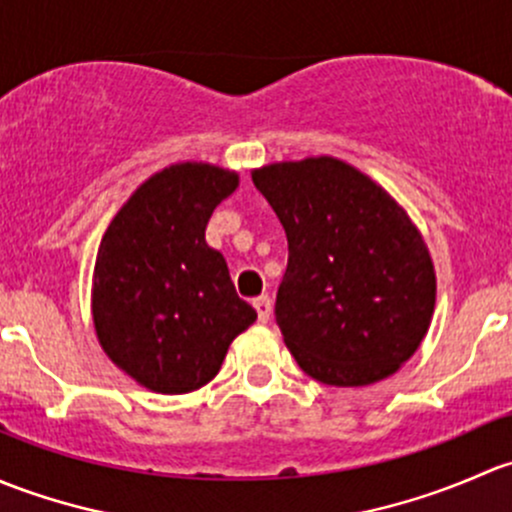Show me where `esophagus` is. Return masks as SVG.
Listing matches in <instances>:
<instances>
[{
    "label": "esophagus",
    "instance_id": "obj_1",
    "mask_svg": "<svg viewBox=\"0 0 512 512\" xmlns=\"http://www.w3.org/2000/svg\"><path fill=\"white\" fill-rule=\"evenodd\" d=\"M254 308L258 313V320H261V323H268V318H271L273 313L271 298H268V295H258V298H254Z\"/></svg>",
    "mask_w": 512,
    "mask_h": 512
}]
</instances>
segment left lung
<instances>
[{"mask_svg":"<svg viewBox=\"0 0 512 512\" xmlns=\"http://www.w3.org/2000/svg\"><path fill=\"white\" fill-rule=\"evenodd\" d=\"M288 236L276 298L283 342L330 387L392 377L419 350L436 305V268L407 209L333 155L251 170Z\"/></svg>","mask_w":512,"mask_h":512,"instance_id":"left-lung-1","label":"left lung"}]
</instances>
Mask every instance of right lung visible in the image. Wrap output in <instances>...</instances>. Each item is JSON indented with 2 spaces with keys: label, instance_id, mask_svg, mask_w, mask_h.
Instances as JSON below:
<instances>
[{
  "label": "right lung",
  "instance_id": "add662e5",
  "mask_svg": "<svg viewBox=\"0 0 512 512\" xmlns=\"http://www.w3.org/2000/svg\"><path fill=\"white\" fill-rule=\"evenodd\" d=\"M236 187L239 172L212 162L167 165L125 199L100 239L91 283L98 345L150 392L212 382L231 342L256 323L224 256L204 239Z\"/></svg>",
  "mask_w": 512,
  "mask_h": 512
}]
</instances>
